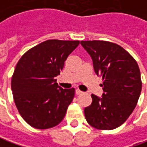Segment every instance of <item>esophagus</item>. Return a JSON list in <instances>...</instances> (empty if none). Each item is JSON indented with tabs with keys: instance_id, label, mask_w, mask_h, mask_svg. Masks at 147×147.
<instances>
[{
	"instance_id": "34e87169",
	"label": "esophagus",
	"mask_w": 147,
	"mask_h": 147,
	"mask_svg": "<svg viewBox=\"0 0 147 147\" xmlns=\"http://www.w3.org/2000/svg\"><path fill=\"white\" fill-rule=\"evenodd\" d=\"M82 91H80V90H78V89H76V94H82Z\"/></svg>"
}]
</instances>
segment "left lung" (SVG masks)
I'll list each match as a JSON object with an SVG mask.
<instances>
[{
  "mask_svg": "<svg viewBox=\"0 0 147 147\" xmlns=\"http://www.w3.org/2000/svg\"><path fill=\"white\" fill-rule=\"evenodd\" d=\"M90 56L95 74L103 79V94H91L92 103L85 108L88 123L100 130L123 124L137 105L142 80L136 60L124 48L107 41H81Z\"/></svg>",
  "mask_w": 147,
  "mask_h": 147,
  "instance_id": "8db88e82",
  "label": "left lung"
}]
</instances>
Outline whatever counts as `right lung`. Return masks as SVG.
<instances>
[{
    "instance_id": "add662e5",
    "label": "right lung",
    "mask_w": 147,
    "mask_h": 147,
    "mask_svg": "<svg viewBox=\"0 0 147 147\" xmlns=\"http://www.w3.org/2000/svg\"><path fill=\"white\" fill-rule=\"evenodd\" d=\"M79 41L52 39L29 49L16 65L11 79L13 97L24 120L37 129L58 125L75 94L74 88L62 89L55 77Z\"/></svg>"
}]
</instances>
